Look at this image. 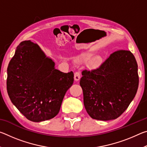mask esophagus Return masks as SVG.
I'll return each instance as SVG.
<instances>
[{"label":"esophagus","instance_id":"1","mask_svg":"<svg viewBox=\"0 0 147 147\" xmlns=\"http://www.w3.org/2000/svg\"><path fill=\"white\" fill-rule=\"evenodd\" d=\"M74 80L75 81H78L80 78V73L79 71H76L74 73Z\"/></svg>","mask_w":147,"mask_h":147}]
</instances>
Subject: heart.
Returning <instances> with one entry per match:
<instances>
[{
  "label": "heart",
  "instance_id": "heart-1",
  "mask_svg": "<svg viewBox=\"0 0 147 147\" xmlns=\"http://www.w3.org/2000/svg\"><path fill=\"white\" fill-rule=\"evenodd\" d=\"M92 56V54H82L80 55L78 57H77L76 60L78 61H86L90 59ZM97 61V59H94L93 60V63H96Z\"/></svg>",
  "mask_w": 147,
  "mask_h": 147
}]
</instances>
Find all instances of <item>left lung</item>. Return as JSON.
<instances>
[{
	"label": "left lung",
	"mask_w": 147,
	"mask_h": 147,
	"mask_svg": "<svg viewBox=\"0 0 147 147\" xmlns=\"http://www.w3.org/2000/svg\"><path fill=\"white\" fill-rule=\"evenodd\" d=\"M138 69L133 54L119 50L111 54L98 67L82 71L80 85L84 106L91 118L109 121L123 114L138 91Z\"/></svg>",
	"instance_id": "8db88e82"
}]
</instances>
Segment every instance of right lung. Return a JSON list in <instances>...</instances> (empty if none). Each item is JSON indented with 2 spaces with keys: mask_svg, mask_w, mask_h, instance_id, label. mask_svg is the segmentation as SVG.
<instances>
[{
  "mask_svg": "<svg viewBox=\"0 0 147 147\" xmlns=\"http://www.w3.org/2000/svg\"><path fill=\"white\" fill-rule=\"evenodd\" d=\"M38 45L30 40L17 46L7 69V91L11 102L33 122L49 120L59 113L63 97L74 82L73 71L55 69Z\"/></svg>",
  "mask_w": 147,
  "mask_h": 147,
  "instance_id": "obj_1",
  "label": "right lung"
}]
</instances>
